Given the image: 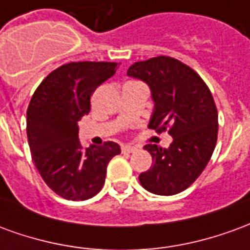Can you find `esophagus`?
Returning a JSON list of instances; mask_svg holds the SVG:
<instances>
[{
	"instance_id": "1",
	"label": "esophagus",
	"mask_w": 250,
	"mask_h": 250,
	"mask_svg": "<svg viewBox=\"0 0 250 250\" xmlns=\"http://www.w3.org/2000/svg\"><path fill=\"white\" fill-rule=\"evenodd\" d=\"M122 151L125 152V154H131V152H135L136 148L132 146H123L122 147Z\"/></svg>"
}]
</instances>
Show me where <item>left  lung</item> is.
Here are the masks:
<instances>
[{
	"instance_id": "left-lung-1",
	"label": "left lung",
	"mask_w": 250,
	"mask_h": 250,
	"mask_svg": "<svg viewBox=\"0 0 250 250\" xmlns=\"http://www.w3.org/2000/svg\"><path fill=\"white\" fill-rule=\"evenodd\" d=\"M127 76L146 83L154 102L148 128L173 136L167 148L146 145L151 167L139 175L147 191L174 195L198 178L214 151L218 114L208 85L184 62L159 56L132 64Z\"/></svg>"
}]
</instances>
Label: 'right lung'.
I'll return each mask as SVG.
<instances>
[{"label":"right lung","instance_id":"1","mask_svg":"<svg viewBox=\"0 0 250 250\" xmlns=\"http://www.w3.org/2000/svg\"><path fill=\"white\" fill-rule=\"evenodd\" d=\"M118 68V62H69L51 72L30 99L26 134L32 158L44 182L62 198H92L103 188L108 162L120 154L115 142L83 147L77 127L89 112L91 95Z\"/></svg>","mask_w":250,"mask_h":250}]
</instances>
